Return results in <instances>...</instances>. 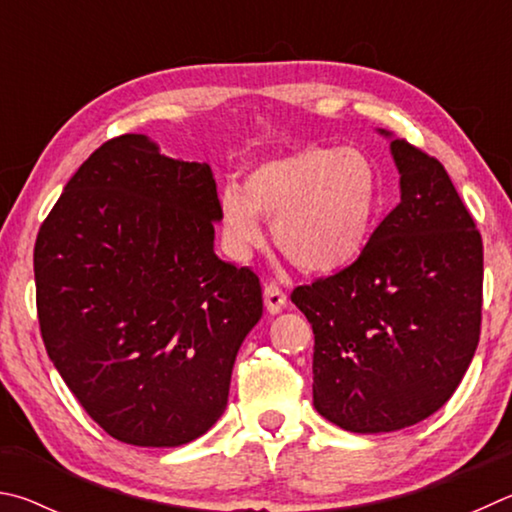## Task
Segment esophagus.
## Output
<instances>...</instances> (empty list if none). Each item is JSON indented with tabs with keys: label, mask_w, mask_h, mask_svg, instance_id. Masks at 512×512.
<instances>
[{
	"label": "esophagus",
	"mask_w": 512,
	"mask_h": 512,
	"mask_svg": "<svg viewBox=\"0 0 512 512\" xmlns=\"http://www.w3.org/2000/svg\"><path fill=\"white\" fill-rule=\"evenodd\" d=\"M263 297H265V306H267V312H270V315H279V312L285 306H288V294H285L276 283L265 285Z\"/></svg>",
	"instance_id": "obj_1"
}]
</instances>
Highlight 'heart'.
<instances>
[{
    "mask_svg": "<svg viewBox=\"0 0 512 512\" xmlns=\"http://www.w3.org/2000/svg\"><path fill=\"white\" fill-rule=\"evenodd\" d=\"M382 209L375 161L360 148L306 146L249 170L245 188L224 184L218 222L229 256L247 261L263 242V218L299 270L333 274L369 245Z\"/></svg>",
    "mask_w": 512,
    "mask_h": 512,
    "instance_id": "b5f03b06",
    "label": "heart"
}]
</instances>
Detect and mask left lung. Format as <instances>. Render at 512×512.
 <instances>
[{"label": "left lung", "mask_w": 512, "mask_h": 512, "mask_svg": "<svg viewBox=\"0 0 512 512\" xmlns=\"http://www.w3.org/2000/svg\"><path fill=\"white\" fill-rule=\"evenodd\" d=\"M391 139L400 204L346 270L299 285L312 324V402L355 434L396 432L441 409L481 333L483 242L443 164Z\"/></svg>", "instance_id": "1"}]
</instances>
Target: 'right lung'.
I'll list each match as a JSON object with an SVG mask.
<instances>
[{"label": "right lung", "instance_id": "1", "mask_svg": "<svg viewBox=\"0 0 512 512\" xmlns=\"http://www.w3.org/2000/svg\"><path fill=\"white\" fill-rule=\"evenodd\" d=\"M215 222L209 164L161 155L146 134L94 150L42 222L33 270L44 346L116 441L191 443L227 409L263 290L215 256Z\"/></svg>", "mask_w": 512, "mask_h": 512}]
</instances>
